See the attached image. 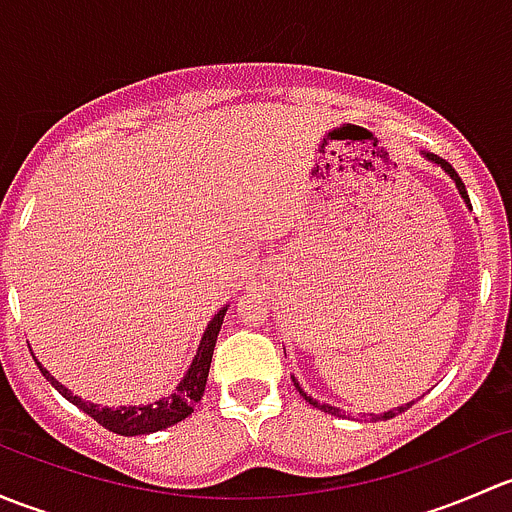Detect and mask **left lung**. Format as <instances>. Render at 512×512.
<instances>
[{"mask_svg":"<svg viewBox=\"0 0 512 512\" xmlns=\"http://www.w3.org/2000/svg\"><path fill=\"white\" fill-rule=\"evenodd\" d=\"M426 158H428V160H436V163H441V168L446 170V173L451 175L453 180H456V188L461 190V198L466 200L468 205H471V198H468V193H466V185H463V180L458 178V173H456V170H453V165L448 163V160H443V158H433V156H426ZM294 386H297V389H299V384H294ZM299 394L304 396V401H309V404H312V406H317V409H322L324 414H332V416H344V411L334 409V406H329V404H317V401H314L312 396H307V394H304L302 389H299ZM409 406H411V404H406V406H399V409H394V411H386V414H376V416L371 414V418H374V421H386V418H394L396 414H401V411H406V409H409Z\"/></svg>","mask_w":512,"mask_h":512,"instance_id":"8db88e82","label":"left lung"}]
</instances>
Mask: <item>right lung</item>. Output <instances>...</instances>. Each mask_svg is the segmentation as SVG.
<instances>
[{"label": "right lung", "mask_w": 512, "mask_h": 512, "mask_svg": "<svg viewBox=\"0 0 512 512\" xmlns=\"http://www.w3.org/2000/svg\"><path fill=\"white\" fill-rule=\"evenodd\" d=\"M227 307L220 309L218 314L213 317V322L208 324L203 334V342H200L198 354H195L193 364H190L188 374L185 379L180 381L175 394H170L168 399L158 401V404L151 406H121V409H98V406L89 404V401H81L79 396L71 394L69 389L59 384L44 366L36 361L41 374L46 376V381H51L56 391H59L64 399H69L71 404L79 406L84 414H89L94 418L96 423H101L103 428L108 431L118 433V436H143V433H153L160 431V428H168L173 423L183 421L193 414L195 404L203 399V391H205V381H208V371H210V361H213V352H215V342H218V334L220 327H223V317H225Z\"/></svg>", "instance_id": "obj_1"}]
</instances>
